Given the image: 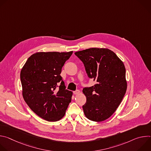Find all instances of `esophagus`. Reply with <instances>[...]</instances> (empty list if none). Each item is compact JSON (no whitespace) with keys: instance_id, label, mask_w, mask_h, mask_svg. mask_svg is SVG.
<instances>
[{"instance_id":"obj_1","label":"esophagus","mask_w":151,"mask_h":151,"mask_svg":"<svg viewBox=\"0 0 151 151\" xmlns=\"http://www.w3.org/2000/svg\"><path fill=\"white\" fill-rule=\"evenodd\" d=\"M73 93L74 94H78L80 93V91L79 90H76V91H74Z\"/></svg>"}]
</instances>
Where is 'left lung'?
Returning <instances> with one entry per match:
<instances>
[{
    "label": "left lung",
    "mask_w": 151,
    "mask_h": 151,
    "mask_svg": "<svg viewBox=\"0 0 151 151\" xmlns=\"http://www.w3.org/2000/svg\"><path fill=\"white\" fill-rule=\"evenodd\" d=\"M84 64L89 78L95 81L82 92L87 101L82 106L85 116L100 122L109 118L120 104L127 90L123 62L111 50L93 48L75 52Z\"/></svg>",
    "instance_id": "1"
}]
</instances>
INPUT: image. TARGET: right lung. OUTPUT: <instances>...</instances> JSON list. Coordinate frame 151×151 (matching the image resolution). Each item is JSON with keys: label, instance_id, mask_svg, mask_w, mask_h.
Segmentation results:
<instances>
[{"label": "right lung", "instance_id": "add662e5", "mask_svg": "<svg viewBox=\"0 0 151 151\" xmlns=\"http://www.w3.org/2000/svg\"><path fill=\"white\" fill-rule=\"evenodd\" d=\"M72 53L37 52L21 69L23 98L30 108L46 121L61 119L71 102L72 92L66 89L60 73Z\"/></svg>", "mask_w": 151, "mask_h": 151}]
</instances>
